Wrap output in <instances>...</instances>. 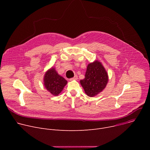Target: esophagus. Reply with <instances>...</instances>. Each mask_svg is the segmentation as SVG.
<instances>
[{
  "label": "esophagus",
  "instance_id": "1",
  "mask_svg": "<svg viewBox=\"0 0 150 150\" xmlns=\"http://www.w3.org/2000/svg\"><path fill=\"white\" fill-rule=\"evenodd\" d=\"M77 79H78V76H77L76 75H75L73 78H72L70 79L71 81H72V80H77Z\"/></svg>",
  "mask_w": 150,
  "mask_h": 150
}]
</instances>
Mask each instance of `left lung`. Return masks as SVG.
Segmentation results:
<instances>
[{"label": "left lung", "instance_id": "8db88e82", "mask_svg": "<svg viewBox=\"0 0 150 150\" xmlns=\"http://www.w3.org/2000/svg\"><path fill=\"white\" fill-rule=\"evenodd\" d=\"M108 82V73L101 63L97 60L89 64L85 78L80 81L85 93L89 97H94L101 92Z\"/></svg>", "mask_w": 150, "mask_h": 150}]
</instances>
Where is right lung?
Listing matches in <instances>:
<instances>
[{"instance_id": "add662e5", "label": "right lung", "mask_w": 150, "mask_h": 150, "mask_svg": "<svg viewBox=\"0 0 150 150\" xmlns=\"http://www.w3.org/2000/svg\"><path fill=\"white\" fill-rule=\"evenodd\" d=\"M67 83V81L60 76L54 68L50 69L44 77V84L46 88L53 96H57Z\"/></svg>"}]
</instances>
